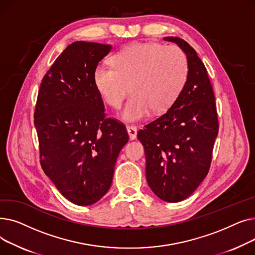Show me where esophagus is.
<instances>
[{
    "mask_svg": "<svg viewBox=\"0 0 255 255\" xmlns=\"http://www.w3.org/2000/svg\"><path fill=\"white\" fill-rule=\"evenodd\" d=\"M127 131L130 139H135L136 135H137V128L134 125H128L127 126Z\"/></svg>",
    "mask_w": 255,
    "mask_h": 255,
    "instance_id": "1",
    "label": "esophagus"
}]
</instances>
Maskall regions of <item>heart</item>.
I'll return each mask as SVG.
<instances>
[{"label":"heart","mask_w":255,"mask_h":255,"mask_svg":"<svg viewBox=\"0 0 255 255\" xmlns=\"http://www.w3.org/2000/svg\"><path fill=\"white\" fill-rule=\"evenodd\" d=\"M112 66L99 65L94 84L104 102L114 109L122 103L129 89L132 95L121 113L135 122L153 111L161 113L173 103L188 75V61L177 45L133 43L112 58Z\"/></svg>","instance_id":"1"}]
</instances>
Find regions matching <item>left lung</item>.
Instances as JSON below:
<instances>
[{
	"label": "left lung",
	"instance_id": "1",
	"mask_svg": "<svg viewBox=\"0 0 255 255\" xmlns=\"http://www.w3.org/2000/svg\"><path fill=\"white\" fill-rule=\"evenodd\" d=\"M186 53L188 75L169 109L137 132L145 154V176L164 202L191 195L208 175L219 123L207 68L185 40L165 37Z\"/></svg>",
	"mask_w": 255,
	"mask_h": 255
}]
</instances>
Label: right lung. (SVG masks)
Instances as JSON below:
<instances>
[{
  "label": "right lung",
  "mask_w": 255,
  "mask_h": 255,
  "mask_svg": "<svg viewBox=\"0 0 255 255\" xmlns=\"http://www.w3.org/2000/svg\"><path fill=\"white\" fill-rule=\"evenodd\" d=\"M111 44L76 41L56 59L40 85L34 113L40 164L69 202L95 204L109 191L126 127L106 118L94 71Z\"/></svg>",
  "instance_id": "right-lung-1"
}]
</instances>
